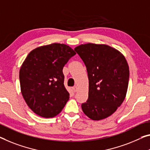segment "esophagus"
<instances>
[{"label": "esophagus", "instance_id": "esophagus-1", "mask_svg": "<svg viewBox=\"0 0 150 150\" xmlns=\"http://www.w3.org/2000/svg\"><path fill=\"white\" fill-rule=\"evenodd\" d=\"M72 91L74 93H76V92L78 91V87L76 86L72 87Z\"/></svg>", "mask_w": 150, "mask_h": 150}]
</instances>
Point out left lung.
<instances>
[{
  "label": "left lung",
  "mask_w": 150,
  "mask_h": 150,
  "mask_svg": "<svg viewBox=\"0 0 150 150\" xmlns=\"http://www.w3.org/2000/svg\"><path fill=\"white\" fill-rule=\"evenodd\" d=\"M74 50L86 66L89 80L83 112L93 120L107 118L125 99L129 79L127 62L120 52L107 45L89 43Z\"/></svg>",
  "instance_id": "left-lung-1"
}]
</instances>
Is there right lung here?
Masks as SVG:
<instances>
[{"mask_svg":"<svg viewBox=\"0 0 150 150\" xmlns=\"http://www.w3.org/2000/svg\"><path fill=\"white\" fill-rule=\"evenodd\" d=\"M76 52L61 43L41 46L28 54L21 66L19 80L25 102L35 114L54 117L69 100L63 68Z\"/></svg>","mask_w":150,"mask_h":150,"instance_id":"add662e5","label":"right lung"}]
</instances>
